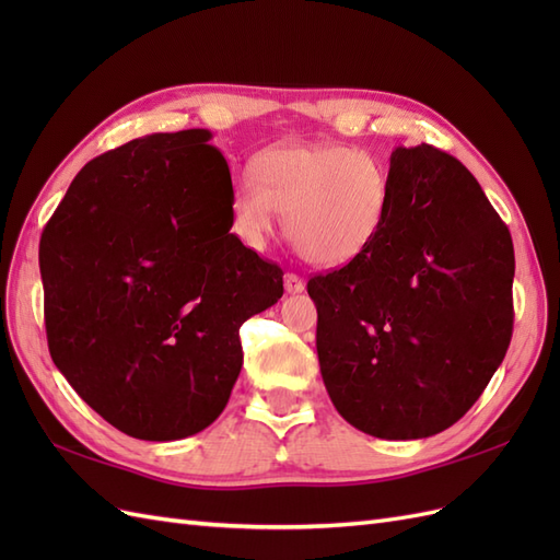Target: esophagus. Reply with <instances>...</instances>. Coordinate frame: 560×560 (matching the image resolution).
I'll return each mask as SVG.
<instances>
[{
    "label": "esophagus",
    "mask_w": 560,
    "mask_h": 560,
    "mask_svg": "<svg viewBox=\"0 0 560 560\" xmlns=\"http://www.w3.org/2000/svg\"><path fill=\"white\" fill-rule=\"evenodd\" d=\"M284 290L290 294H301L303 290H306V280H303L296 273H287L284 276Z\"/></svg>",
    "instance_id": "esophagus-1"
}]
</instances>
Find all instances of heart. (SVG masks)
I'll return each instance as SVG.
<instances>
[{
	"label": "heart",
	"instance_id": "1",
	"mask_svg": "<svg viewBox=\"0 0 560 560\" xmlns=\"http://www.w3.org/2000/svg\"><path fill=\"white\" fill-rule=\"evenodd\" d=\"M284 212V231L303 259L346 266L378 241L389 212V173L381 159L346 144H282L254 161V179L233 186V226L264 245Z\"/></svg>",
	"mask_w": 560,
	"mask_h": 560
}]
</instances>
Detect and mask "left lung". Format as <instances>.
Here are the masks:
<instances>
[{
    "label": "left lung",
    "mask_w": 560,
    "mask_h": 560,
    "mask_svg": "<svg viewBox=\"0 0 560 560\" xmlns=\"http://www.w3.org/2000/svg\"><path fill=\"white\" fill-rule=\"evenodd\" d=\"M512 282L510 229L474 175L432 144L397 147L378 241L308 280L336 411L378 439L451 428L510 348Z\"/></svg>",
    "instance_id": "obj_1"
}]
</instances>
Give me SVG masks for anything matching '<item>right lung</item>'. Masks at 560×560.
Wrapping results in <instances>:
<instances>
[{"mask_svg": "<svg viewBox=\"0 0 560 560\" xmlns=\"http://www.w3.org/2000/svg\"><path fill=\"white\" fill-rule=\"evenodd\" d=\"M210 130L156 132L93 159L39 243L48 350L109 425L175 442L219 418L241 325L282 268L231 233L233 184Z\"/></svg>", "mask_w": 560, "mask_h": 560, "instance_id": "add662e5", "label": "right lung"}]
</instances>
